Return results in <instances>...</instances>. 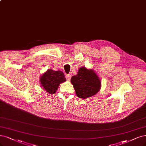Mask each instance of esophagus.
I'll use <instances>...</instances> for the list:
<instances>
[{"label":"esophagus","instance_id":"1","mask_svg":"<svg viewBox=\"0 0 146 146\" xmlns=\"http://www.w3.org/2000/svg\"><path fill=\"white\" fill-rule=\"evenodd\" d=\"M66 79L67 80H70V79H71V75H70V74H67V75H66Z\"/></svg>","mask_w":146,"mask_h":146}]
</instances>
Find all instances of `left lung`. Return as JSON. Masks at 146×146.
I'll list each match as a JSON object with an SVG mask.
<instances>
[{"label":"left lung","mask_w":146,"mask_h":146,"mask_svg":"<svg viewBox=\"0 0 146 146\" xmlns=\"http://www.w3.org/2000/svg\"><path fill=\"white\" fill-rule=\"evenodd\" d=\"M76 94L79 98H90L98 93L100 88V80L93 70L84 67L80 68L76 76L72 77Z\"/></svg>","instance_id":"1"}]
</instances>
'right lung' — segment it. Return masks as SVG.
<instances>
[{"instance_id":"obj_1","label":"right lung","mask_w":146,"mask_h":146,"mask_svg":"<svg viewBox=\"0 0 146 146\" xmlns=\"http://www.w3.org/2000/svg\"><path fill=\"white\" fill-rule=\"evenodd\" d=\"M66 81V78L61 71H53L48 69L40 79L41 86L48 94H53L58 90V86Z\"/></svg>"}]
</instances>
